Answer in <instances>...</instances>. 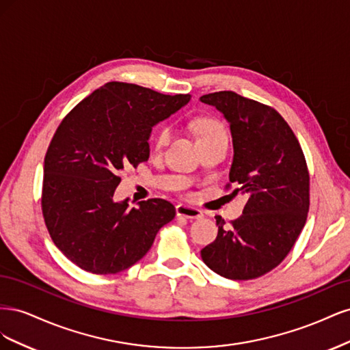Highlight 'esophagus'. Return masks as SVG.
Segmentation results:
<instances>
[{"instance_id":"1","label":"esophagus","mask_w":350,"mask_h":350,"mask_svg":"<svg viewBox=\"0 0 350 350\" xmlns=\"http://www.w3.org/2000/svg\"><path fill=\"white\" fill-rule=\"evenodd\" d=\"M176 215L185 217V219H201L203 217V211L196 208V207H188L184 204L176 206Z\"/></svg>"}]
</instances>
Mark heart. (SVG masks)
Returning <instances> with one entry per match:
<instances>
[{"mask_svg":"<svg viewBox=\"0 0 350 350\" xmlns=\"http://www.w3.org/2000/svg\"><path fill=\"white\" fill-rule=\"evenodd\" d=\"M194 131H196V135H197V140H201V139H206V137H210L213 134H217V133H225L224 131V126H221L217 121L215 120H210V118H201L198 121L194 122ZM167 139H169V130L166 129V126H161L156 131V134L153 135V149L156 152L162 150L165 144L167 143Z\"/></svg>","mask_w":350,"mask_h":350,"instance_id":"heart-1","label":"heart"}]
</instances>
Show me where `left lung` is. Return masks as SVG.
<instances>
[{
  "mask_svg": "<svg viewBox=\"0 0 350 350\" xmlns=\"http://www.w3.org/2000/svg\"><path fill=\"white\" fill-rule=\"evenodd\" d=\"M230 125L234 161L232 194L248 196L242 216H216V239L201 250L208 269L232 280L262 276L284 260L305 226L310 208V174L301 144L271 107L225 90L201 96Z\"/></svg>",
  "mask_w": 350,
  "mask_h": 350,
  "instance_id": "left-lung-1",
  "label": "left lung"
}]
</instances>
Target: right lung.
I'll use <instances>...</instances> for the list:
<instances>
[{
  "mask_svg": "<svg viewBox=\"0 0 350 350\" xmlns=\"http://www.w3.org/2000/svg\"><path fill=\"white\" fill-rule=\"evenodd\" d=\"M191 99L109 81L61 121L45 156L42 213L58 250L80 269L115 274L142 260L175 217L163 198L115 201L126 167L147 162L152 126Z\"/></svg>",
  "mask_w": 350,
  "mask_h": 350,
  "instance_id": "obj_1",
  "label": "right lung"
}]
</instances>
